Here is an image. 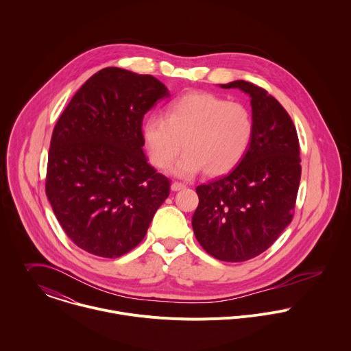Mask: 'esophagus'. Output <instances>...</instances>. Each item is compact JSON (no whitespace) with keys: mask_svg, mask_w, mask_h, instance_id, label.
<instances>
[{"mask_svg":"<svg viewBox=\"0 0 351 351\" xmlns=\"http://www.w3.org/2000/svg\"><path fill=\"white\" fill-rule=\"evenodd\" d=\"M184 187H186L184 184L178 183V182H175V183H172V184H171V190H172V191H180V190H183Z\"/></svg>","mask_w":351,"mask_h":351,"instance_id":"obj_1","label":"esophagus"}]
</instances>
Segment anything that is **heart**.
<instances>
[{"mask_svg": "<svg viewBox=\"0 0 351 351\" xmlns=\"http://www.w3.org/2000/svg\"><path fill=\"white\" fill-rule=\"evenodd\" d=\"M145 146L157 168H171L179 178L201 171L214 178L228 173L243 158L252 137V119L245 107L209 92H190L173 100L165 118L150 115L142 126Z\"/></svg>", "mask_w": 351, "mask_h": 351, "instance_id": "heart-1", "label": "heart"}]
</instances>
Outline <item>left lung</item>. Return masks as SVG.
<instances>
[{"label":"left lung","instance_id":"obj_1","mask_svg":"<svg viewBox=\"0 0 351 351\" xmlns=\"http://www.w3.org/2000/svg\"><path fill=\"white\" fill-rule=\"evenodd\" d=\"M219 86L250 96L252 137L232 172L197 187L193 229L215 259L244 262L265 252L293 218L300 145L289 114L263 88L243 80Z\"/></svg>","mask_w":351,"mask_h":351}]
</instances>
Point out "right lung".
<instances>
[{
    "label": "right lung",
    "mask_w": 351,
    "mask_h": 351,
    "mask_svg": "<svg viewBox=\"0 0 351 351\" xmlns=\"http://www.w3.org/2000/svg\"><path fill=\"white\" fill-rule=\"evenodd\" d=\"M168 88L149 74L106 68L60 117L50 143L46 194L71 241L118 258L137 247L169 195V180L142 150L143 115Z\"/></svg>",
    "instance_id": "1"
}]
</instances>
